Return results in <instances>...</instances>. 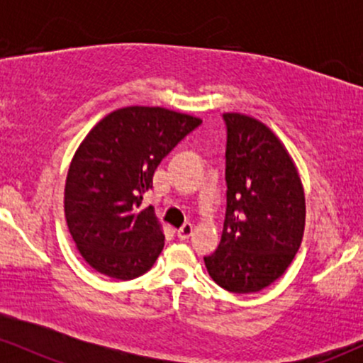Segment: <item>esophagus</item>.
<instances>
[{"mask_svg": "<svg viewBox=\"0 0 363 363\" xmlns=\"http://www.w3.org/2000/svg\"><path fill=\"white\" fill-rule=\"evenodd\" d=\"M191 232H193V223L186 222V223L182 225V227L179 228V230H177V239H181V240H186V239H189Z\"/></svg>", "mask_w": 363, "mask_h": 363, "instance_id": "esophagus-1", "label": "esophagus"}]
</instances>
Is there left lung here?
Segmentation results:
<instances>
[{"instance_id": "8db88e82", "label": "left lung", "mask_w": 363, "mask_h": 363, "mask_svg": "<svg viewBox=\"0 0 363 363\" xmlns=\"http://www.w3.org/2000/svg\"><path fill=\"white\" fill-rule=\"evenodd\" d=\"M227 211L210 277L234 294H254L285 273L301 247L306 199L297 169L272 129L227 112Z\"/></svg>"}]
</instances>
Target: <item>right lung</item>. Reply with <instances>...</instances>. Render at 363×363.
<instances>
[{"label":"right lung","mask_w":363,"mask_h":363,"mask_svg":"<svg viewBox=\"0 0 363 363\" xmlns=\"http://www.w3.org/2000/svg\"><path fill=\"white\" fill-rule=\"evenodd\" d=\"M201 119L164 107H124L89 133L69 165L65 215L78 251L118 280L147 273L164 249L153 208L141 206L153 174Z\"/></svg>","instance_id":"add662e5"}]
</instances>
